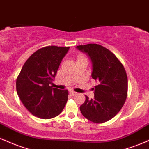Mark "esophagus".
I'll list each match as a JSON object with an SVG mask.
<instances>
[{"label": "esophagus", "mask_w": 149, "mask_h": 149, "mask_svg": "<svg viewBox=\"0 0 149 149\" xmlns=\"http://www.w3.org/2000/svg\"><path fill=\"white\" fill-rule=\"evenodd\" d=\"M69 94L71 95V96H75V95L77 94V92H76L75 91H73V90H71V91L69 92Z\"/></svg>", "instance_id": "obj_1"}]
</instances>
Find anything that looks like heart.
I'll return each instance as SVG.
<instances>
[{
    "label": "heart",
    "mask_w": 149,
    "mask_h": 149,
    "mask_svg": "<svg viewBox=\"0 0 149 149\" xmlns=\"http://www.w3.org/2000/svg\"><path fill=\"white\" fill-rule=\"evenodd\" d=\"M80 58H84V57H78V59H80Z\"/></svg>",
    "instance_id": "obj_1"
}]
</instances>
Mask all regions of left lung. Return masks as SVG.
Instances as JSON below:
<instances>
[{"label": "left lung", "mask_w": 149, "mask_h": 149, "mask_svg": "<svg viewBox=\"0 0 149 149\" xmlns=\"http://www.w3.org/2000/svg\"><path fill=\"white\" fill-rule=\"evenodd\" d=\"M86 53L92 64V77L98 82L95 86V97L80 107L83 116L96 123L107 122L115 116L124 105L127 93V77L122 63L113 53L98 45H78Z\"/></svg>", "instance_id": "1"}]
</instances>
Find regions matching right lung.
<instances>
[{
  "mask_svg": "<svg viewBox=\"0 0 149 149\" xmlns=\"http://www.w3.org/2000/svg\"><path fill=\"white\" fill-rule=\"evenodd\" d=\"M69 47L47 46L27 59L17 78V92L24 106L33 116L49 119L61 113L69 92L50 86Z\"/></svg>",
  "mask_w": 149,
  "mask_h": 149,
  "instance_id": "right-lung-1",
  "label": "right lung"
}]
</instances>
